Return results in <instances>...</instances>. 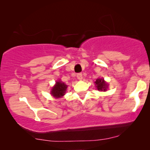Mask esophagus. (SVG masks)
<instances>
[{"instance_id": "esophagus-1", "label": "esophagus", "mask_w": 150, "mask_h": 150, "mask_svg": "<svg viewBox=\"0 0 150 150\" xmlns=\"http://www.w3.org/2000/svg\"><path fill=\"white\" fill-rule=\"evenodd\" d=\"M77 79L79 80H82L83 79V74L81 73H79L77 74Z\"/></svg>"}]
</instances>
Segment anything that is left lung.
I'll return each mask as SVG.
<instances>
[{
	"label": "left lung",
	"instance_id": "1",
	"mask_svg": "<svg viewBox=\"0 0 150 150\" xmlns=\"http://www.w3.org/2000/svg\"><path fill=\"white\" fill-rule=\"evenodd\" d=\"M96 87L98 91H106L108 88V84L104 81L103 79H98L96 82Z\"/></svg>",
	"mask_w": 150,
	"mask_h": 150
}]
</instances>
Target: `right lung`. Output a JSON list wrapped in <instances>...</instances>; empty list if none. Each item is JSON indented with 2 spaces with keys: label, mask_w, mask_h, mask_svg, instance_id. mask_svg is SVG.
Segmentation results:
<instances>
[{
  "label": "right lung",
  "mask_w": 150,
  "mask_h": 150,
  "mask_svg": "<svg viewBox=\"0 0 150 150\" xmlns=\"http://www.w3.org/2000/svg\"><path fill=\"white\" fill-rule=\"evenodd\" d=\"M67 88V85H65L62 81H57L56 84L51 89V95L56 98H61L65 95Z\"/></svg>",
  "instance_id": "1"
}]
</instances>
